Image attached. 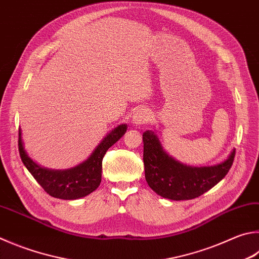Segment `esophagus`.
I'll return each mask as SVG.
<instances>
[{
	"label": "esophagus",
	"mask_w": 259,
	"mask_h": 259,
	"mask_svg": "<svg viewBox=\"0 0 259 259\" xmlns=\"http://www.w3.org/2000/svg\"><path fill=\"white\" fill-rule=\"evenodd\" d=\"M150 121V113L148 112V110L146 109H140L137 110L131 116V122H133L134 125L136 126H140L143 124L148 123Z\"/></svg>",
	"instance_id": "1"
}]
</instances>
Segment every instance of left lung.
Here are the masks:
<instances>
[{
    "label": "left lung",
    "mask_w": 259,
    "mask_h": 259,
    "mask_svg": "<svg viewBox=\"0 0 259 259\" xmlns=\"http://www.w3.org/2000/svg\"><path fill=\"white\" fill-rule=\"evenodd\" d=\"M143 142L146 181L157 195L172 200L194 199L211 189L228 175L236 155L233 149L222 163L196 167L170 156L154 131H145Z\"/></svg>",
    "instance_id": "1"
}]
</instances>
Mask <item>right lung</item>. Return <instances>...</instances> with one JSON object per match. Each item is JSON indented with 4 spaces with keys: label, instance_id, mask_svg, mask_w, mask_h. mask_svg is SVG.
I'll list each match as a JSON object with an SVG mask.
<instances>
[{
    "label": "right lung",
    "instance_id": "obj_1",
    "mask_svg": "<svg viewBox=\"0 0 259 259\" xmlns=\"http://www.w3.org/2000/svg\"><path fill=\"white\" fill-rule=\"evenodd\" d=\"M126 124H120L103 138L86 161L68 170H50L38 165L28 156L19 128V154L27 170L40 187L52 197L60 199H78L96 190L102 181V161L112 145L125 134Z\"/></svg>",
    "mask_w": 259,
    "mask_h": 259
}]
</instances>
